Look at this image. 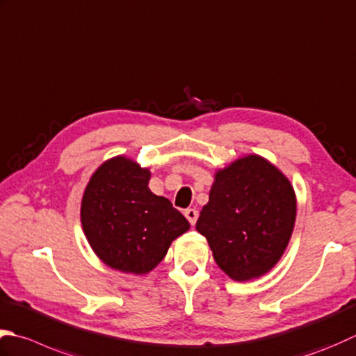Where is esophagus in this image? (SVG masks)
Listing matches in <instances>:
<instances>
[{
	"label": "esophagus",
	"mask_w": 356,
	"mask_h": 356,
	"mask_svg": "<svg viewBox=\"0 0 356 356\" xmlns=\"http://www.w3.org/2000/svg\"><path fill=\"white\" fill-rule=\"evenodd\" d=\"M185 218L188 219V222H190L191 225H194L199 218V213H197V210H194V208H188V210H185Z\"/></svg>",
	"instance_id": "34e87169"
}]
</instances>
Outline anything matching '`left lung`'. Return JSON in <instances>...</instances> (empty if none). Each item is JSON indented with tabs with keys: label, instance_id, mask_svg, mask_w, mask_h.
Returning <instances> with one entry per match:
<instances>
[{
	"label": "left lung",
	"instance_id": "obj_1",
	"mask_svg": "<svg viewBox=\"0 0 356 356\" xmlns=\"http://www.w3.org/2000/svg\"><path fill=\"white\" fill-rule=\"evenodd\" d=\"M296 219L290 180L261 156L238 159L214 176L196 229L234 281L266 275L289 245Z\"/></svg>",
	"mask_w": 356,
	"mask_h": 356
}]
</instances>
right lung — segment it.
Returning a JSON list of instances; mask_svg holds the SVG:
<instances>
[{"instance_id": "add662e5", "label": "right lung", "mask_w": 356, "mask_h": 356, "mask_svg": "<svg viewBox=\"0 0 356 356\" xmlns=\"http://www.w3.org/2000/svg\"><path fill=\"white\" fill-rule=\"evenodd\" d=\"M151 172L117 156L92 174L81 199V225L94 253L111 268L145 275L190 228L171 202L148 188Z\"/></svg>"}]
</instances>
